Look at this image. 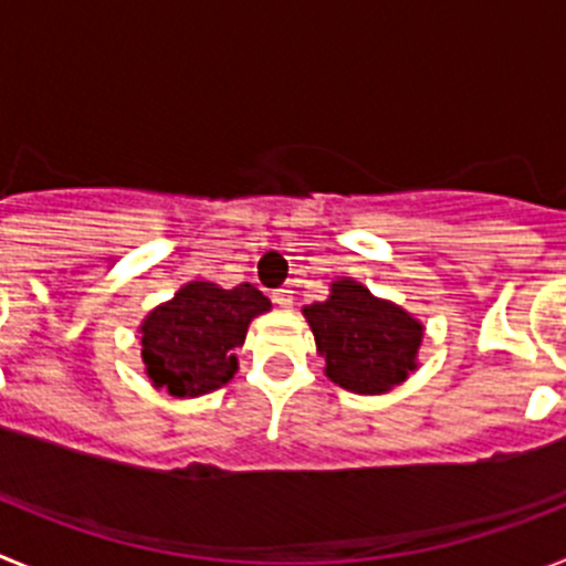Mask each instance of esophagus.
I'll list each match as a JSON object with an SVG mask.
<instances>
[{
	"label": "esophagus",
	"mask_w": 566,
	"mask_h": 566,
	"mask_svg": "<svg viewBox=\"0 0 566 566\" xmlns=\"http://www.w3.org/2000/svg\"><path fill=\"white\" fill-rule=\"evenodd\" d=\"M272 300H274V303H277V306L280 308H289V306H292V292H289V289H280V292H274L272 294Z\"/></svg>",
	"instance_id": "obj_1"
}]
</instances>
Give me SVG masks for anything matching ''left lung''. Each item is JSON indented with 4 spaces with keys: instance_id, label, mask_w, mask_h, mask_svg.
I'll return each mask as SVG.
<instances>
[{
    "instance_id": "obj_1",
    "label": "left lung",
    "mask_w": 566,
    "mask_h": 566,
    "mask_svg": "<svg viewBox=\"0 0 566 566\" xmlns=\"http://www.w3.org/2000/svg\"><path fill=\"white\" fill-rule=\"evenodd\" d=\"M332 382L354 394H382L417 368L422 326L354 280L332 283V297L303 308Z\"/></svg>"
}]
</instances>
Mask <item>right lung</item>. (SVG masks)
Here are the masks:
<instances>
[{"mask_svg":"<svg viewBox=\"0 0 566 566\" xmlns=\"http://www.w3.org/2000/svg\"><path fill=\"white\" fill-rule=\"evenodd\" d=\"M272 303L249 283L221 289L207 280L187 283L142 326V357L158 388L172 397L214 391L238 371V352L252 317Z\"/></svg>","mask_w":566,"mask_h":566,"instance_id":"1","label":"right lung"}]
</instances>
